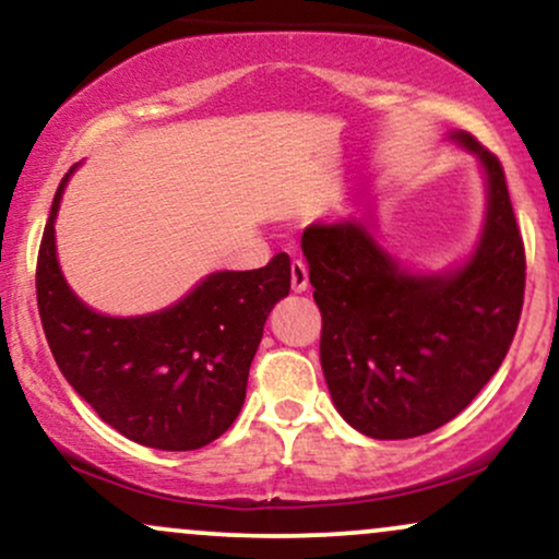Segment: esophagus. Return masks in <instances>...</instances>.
I'll use <instances>...</instances> for the list:
<instances>
[{
	"instance_id": "esophagus-1",
	"label": "esophagus",
	"mask_w": 559,
	"mask_h": 559,
	"mask_svg": "<svg viewBox=\"0 0 559 559\" xmlns=\"http://www.w3.org/2000/svg\"><path fill=\"white\" fill-rule=\"evenodd\" d=\"M307 286H310V275H307V265L301 260H294L292 262V292L294 294H301V292H307Z\"/></svg>"
}]
</instances>
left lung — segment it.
<instances>
[{
    "instance_id": "1",
    "label": "left lung",
    "mask_w": 559,
    "mask_h": 559,
    "mask_svg": "<svg viewBox=\"0 0 559 559\" xmlns=\"http://www.w3.org/2000/svg\"><path fill=\"white\" fill-rule=\"evenodd\" d=\"M447 139L476 157L486 186L484 223L463 262L413 271L370 217L318 221L301 234L333 407L370 439H413L463 413L521 320L525 254L502 165L471 133Z\"/></svg>"
}]
</instances>
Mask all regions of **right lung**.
Masks as SVG:
<instances>
[{
  "label": "right lung",
  "mask_w": 559,
  "mask_h": 559,
  "mask_svg": "<svg viewBox=\"0 0 559 559\" xmlns=\"http://www.w3.org/2000/svg\"><path fill=\"white\" fill-rule=\"evenodd\" d=\"M75 168L57 189L36 265L38 316L57 368L126 439L165 452L210 444L241 413L249 365L275 301L288 297L292 262L281 252L258 271H215L146 316L96 312L57 260L55 221Z\"/></svg>",
  "instance_id": "1"
}]
</instances>
